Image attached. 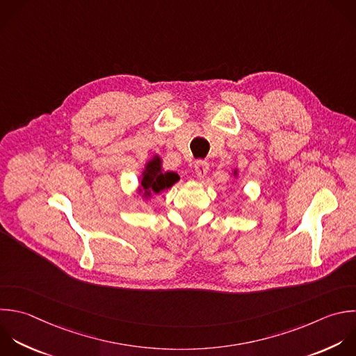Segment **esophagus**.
I'll list each match as a JSON object with an SVG mask.
<instances>
[{"label": "esophagus", "instance_id": "esophagus-1", "mask_svg": "<svg viewBox=\"0 0 356 356\" xmlns=\"http://www.w3.org/2000/svg\"><path fill=\"white\" fill-rule=\"evenodd\" d=\"M195 172L197 178H204L206 174L209 172V163L206 160H197L195 163Z\"/></svg>", "mask_w": 356, "mask_h": 356}]
</instances>
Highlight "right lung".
Returning <instances> with one entry per match:
<instances>
[{
    "instance_id": "add662e5",
    "label": "right lung",
    "mask_w": 356,
    "mask_h": 356,
    "mask_svg": "<svg viewBox=\"0 0 356 356\" xmlns=\"http://www.w3.org/2000/svg\"><path fill=\"white\" fill-rule=\"evenodd\" d=\"M179 179V175L175 172H161L160 168V159H154L152 163L147 164L146 171L143 174L142 186L146 189V195L153 191L154 193H159L164 191L165 188L172 186Z\"/></svg>"
}]
</instances>
